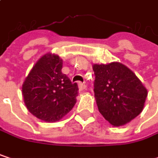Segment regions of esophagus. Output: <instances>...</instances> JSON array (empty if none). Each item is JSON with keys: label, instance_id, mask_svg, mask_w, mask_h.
I'll list each match as a JSON object with an SVG mask.
<instances>
[{"label": "esophagus", "instance_id": "obj_1", "mask_svg": "<svg viewBox=\"0 0 158 158\" xmlns=\"http://www.w3.org/2000/svg\"><path fill=\"white\" fill-rule=\"evenodd\" d=\"M79 89H80V90H85V89H87V85H86V84H84V83H81V82H79Z\"/></svg>", "mask_w": 158, "mask_h": 158}]
</instances>
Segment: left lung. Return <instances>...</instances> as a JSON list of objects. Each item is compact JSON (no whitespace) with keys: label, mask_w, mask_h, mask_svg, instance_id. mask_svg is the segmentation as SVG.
<instances>
[{"label":"left lung","mask_w":158,"mask_h":158,"mask_svg":"<svg viewBox=\"0 0 158 158\" xmlns=\"http://www.w3.org/2000/svg\"><path fill=\"white\" fill-rule=\"evenodd\" d=\"M94 95L99 111L113 126H122L142 112L147 89L120 62L94 64Z\"/></svg>","instance_id":"8db88e82"}]
</instances>
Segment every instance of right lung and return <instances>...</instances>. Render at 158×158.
Wrapping results in <instances>:
<instances>
[{
  "mask_svg": "<svg viewBox=\"0 0 158 158\" xmlns=\"http://www.w3.org/2000/svg\"><path fill=\"white\" fill-rule=\"evenodd\" d=\"M62 66L59 56L47 53L35 64L22 86L27 110L47 123L62 119L77 102L78 84L62 73Z\"/></svg>",
  "mask_w": 158,
  "mask_h": 158,
  "instance_id": "right-lung-1",
  "label": "right lung"
}]
</instances>
